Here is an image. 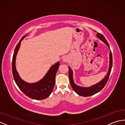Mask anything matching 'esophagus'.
Instances as JSON below:
<instances>
[{
	"label": "esophagus",
	"mask_w": 125,
	"mask_h": 125,
	"mask_svg": "<svg viewBox=\"0 0 125 125\" xmlns=\"http://www.w3.org/2000/svg\"><path fill=\"white\" fill-rule=\"evenodd\" d=\"M63 61H64V62H67V60L66 59V58H64V59H63Z\"/></svg>",
	"instance_id": "obj_1"
}]
</instances>
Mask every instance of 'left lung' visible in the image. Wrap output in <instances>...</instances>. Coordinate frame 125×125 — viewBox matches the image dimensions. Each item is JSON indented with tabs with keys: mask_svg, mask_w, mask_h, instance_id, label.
<instances>
[{
	"mask_svg": "<svg viewBox=\"0 0 125 125\" xmlns=\"http://www.w3.org/2000/svg\"><path fill=\"white\" fill-rule=\"evenodd\" d=\"M97 37L99 39H100L101 40H102L104 43L107 45V46L110 48V46L108 44L107 41L105 39L102 34L99 33H97ZM112 52L110 50V67L109 69H108V73L107 75L104 78L102 81H101L99 83L96 84L95 85H94L90 87H83L79 86L77 85L75 83H74L73 79V71L71 70V68L69 67V78L70 83L71 84V86L72 87V88L74 90V91L76 92L78 94L81 95V96L83 97H89L91 96V95H94L95 94H97L98 92L101 91L104 86L106 84L107 82L108 81V78H109L110 73L111 71V69H112Z\"/></svg>",
	"mask_w": 125,
	"mask_h": 125,
	"instance_id": "1",
	"label": "left lung"
}]
</instances>
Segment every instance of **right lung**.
Here are the masks:
<instances>
[{"mask_svg": "<svg viewBox=\"0 0 125 125\" xmlns=\"http://www.w3.org/2000/svg\"><path fill=\"white\" fill-rule=\"evenodd\" d=\"M26 35L23 36L16 46L12 58V73L13 78L21 91L23 94L31 99L42 100L48 97L54 89L55 83V76L60 62H58L50 68L49 71L43 79L35 83H28L21 79L16 70L15 58L19 49L21 41Z\"/></svg>", "mask_w": 125, "mask_h": 125, "instance_id": "add662e5", "label": "right lung"}]
</instances>
